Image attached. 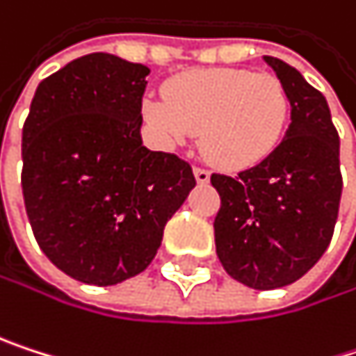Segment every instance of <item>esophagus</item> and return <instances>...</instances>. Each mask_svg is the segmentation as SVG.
<instances>
[{
  "label": "esophagus",
  "mask_w": 356,
  "mask_h": 356,
  "mask_svg": "<svg viewBox=\"0 0 356 356\" xmlns=\"http://www.w3.org/2000/svg\"><path fill=\"white\" fill-rule=\"evenodd\" d=\"M194 175H196V181H198V184H209V181H211V170H209V168L196 166V168H194Z\"/></svg>",
  "instance_id": "1"
}]
</instances>
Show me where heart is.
Returning a JSON list of instances; mask_svg holds the SVG:
<instances>
[{"mask_svg":"<svg viewBox=\"0 0 356 356\" xmlns=\"http://www.w3.org/2000/svg\"><path fill=\"white\" fill-rule=\"evenodd\" d=\"M143 114L164 143H186L200 131V145L211 162L242 170L263 162L280 145L290 99L273 74L200 68L172 76L164 85V99L145 97Z\"/></svg>","mask_w":356,"mask_h":356,"instance_id":"b5f03b06","label":"heart"}]
</instances>
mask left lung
Returning <instances> with one entry per match:
<instances>
[{"instance_id": "obj_1", "label": "left lung", "mask_w": 356, "mask_h": 356, "mask_svg": "<svg viewBox=\"0 0 356 356\" xmlns=\"http://www.w3.org/2000/svg\"><path fill=\"white\" fill-rule=\"evenodd\" d=\"M282 81L292 122L263 162L227 177L213 172L221 196L215 244L223 269L254 290L300 280L327 250L342 196L340 137L321 91L290 64L265 56Z\"/></svg>"}]
</instances>
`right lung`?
Here are the masks:
<instances>
[{
    "mask_svg": "<svg viewBox=\"0 0 356 356\" xmlns=\"http://www.w3.org/2000/svg\"><path fill=\"white\" fill-rule=\"evenodd\" d=\"M149 68L89 54L43 79L22 127V196L39 248L66 275L141 273L196 186L190 162L141 143Z\"/></svg>",
    "mask_w": 356,
    "mask_h": 356,
    "instance_id": "1",
    "label": "right lung"
}]
</instances>
